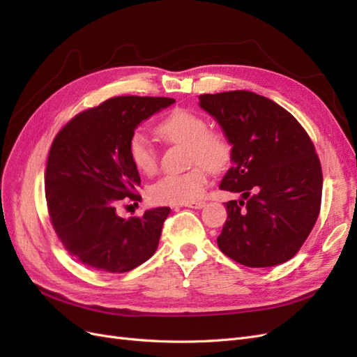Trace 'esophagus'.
<instances>
[{"label": "esophagus", "instance_id": "obj_1", "mask_svg": "<svg viewBox=\"0 0 357 357\" xmlns=\"http://www.w3.org/2000/svg\"><path fill=\"white\" fill-rule=\"evenodd\" d=\"M205 205L204 201H197V202H189V204H185V207H189V208H202ZM177 210V207H176Z\"/></svg>", "mask_w": 357, "mask_h": 357}]
</instances>
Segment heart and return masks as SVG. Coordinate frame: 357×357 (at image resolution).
Masks as SVG:
<instances>
[{"instance_id":"b5f03b06","label":"heart","mask_w":357,"mask_h":357,"mask_svg":"<svg viewBox=\"0 0 357 357\" xmlns=\"http://www.w3.org/2000/svg\"><path fill=\"white\" fill-rule=\"evenodd\" d=\"M156 134L171 144H185L186 160L196 165L185 172L162 177L150 188L149 197L155 204L185 205L198 201L208 183V171H220L228 165L231 143L219 129L207 128L205 119L186 109H176L155 128ZM129 158L137 171L152 176L158 169V155L143 134H134L128 144Z\"/></svg>"}]
</instances>
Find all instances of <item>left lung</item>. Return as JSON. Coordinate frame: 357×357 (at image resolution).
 Returning <instances> with one entry per match:
<instances>
[{
    "mask_svg": "<svg viewBox=\"0 0 357 357\" xmlns=\"http://www.w3.org/2000/svg\"><path fill=\"white\" fill-rule=\"evenodd\" d=\"M232 144L222 190L228 201L220 250L250 268L294 257L314 226L321 202V167L307 131L283 107L247 91L199 95Z\"/></svg>",
    "mask_w": 357,
    "mask_h": 357,
    "instance_id": "left-lung-1",
    "label": "left lung"
}]
</instances>
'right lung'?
Segmentation results:
<instances>
[{"instance_id": "right-lung-1", "label": "right lung", "mask_w": 357, "mask_h": 357, "mask_svg": "<svg viewBox=\"0 0 357 357\" xmlns=\"http://www.w3.org/2000/svg\"><path fill=\"white\" fill-rule=\"evenodd\" d=\"M172 102L116 96L75 114L53 139L45 174L49 218L66 250L83 265L121 274L156 252L169 208L131 219L119 218L116 208L142 201V178L128 152L135 128Z\"/></svg>"}]
</instances>
